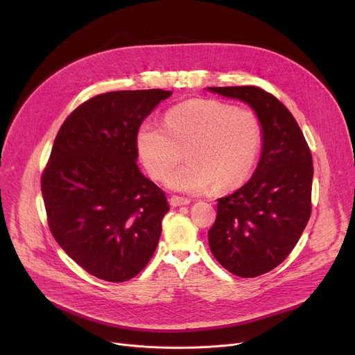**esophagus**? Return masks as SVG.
Returning <instances> with one entry per match:
<instances>
[{
    "instance_id": "obj_1",
    "label": "esophagus",
    "mask_w": 355,
    "mask_h": 355,
    "mask_svg": "<svg viewBox=\"0 0 355 355\" xmlns=\"http://www.w3.org/2000/svg\"><path fill=\"white\" fill-rule=\"evenodd\" d=\"M170 204L173 207H180V206H189L190 204V200L189 198H182V197H178V196H173L170 198Z\"/></svg>"
}]
</instances>
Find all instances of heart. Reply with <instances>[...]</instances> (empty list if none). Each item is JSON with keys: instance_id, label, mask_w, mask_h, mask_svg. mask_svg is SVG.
<instances>
[{"instance_id": "b5f03b06", "label": "heart", "mask_w": 355, "mask_h": 355, "mask_svg": "<svg viewBox=\"0 0 355 355\" xmlns=\"http://www.w3.org/2000/svg\"><path fill=\"white\" fill-rule=\"evenodd\" d=\"M262 146V125L250 109L217 99H190L165 114V126L144 122L138 154L154 178L164 180L184 158L189 162L166 180L168 187L200 194L237 187L252 173Z\"/></svg>"}]
</instances>
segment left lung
<instances>
[{
	"label": "left lung",
	"instance_id": "1",
	"mask_svg": "<svg viewBox=\"0 0 355 355\" xmlns=\"http://www.w3.org/2000/svg\"><path fill=\"white\" fill-rule=\"evenodd\" d=\"M248 103L262 125V154L252 178L218 198L209 246L217 262L240 277L281 265L311 216L312 155L285 105L256 86L207 87Z\"/></svg>",
	"mask_w": 355,
	"mask_h": 355
}]
</instances>
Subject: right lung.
I'll return each instance as SVG.
<instances>
[{"label":"right lung","mask_w":355,"mask_h":355,"mask_svg":"<svg viewBox=\"0 0 355 355\" xmlns=\"http://www.w3.org/2000/svg\"><path fill=\"white\" fill-rule=\"evenodd\" d=\"M173 92L118 90L74 109L54 139L42 177L49 227L87 273L125 282L151 260L170 210L137 165V132Z\"/></svg>","instance_id":"1"}]
</instances>
